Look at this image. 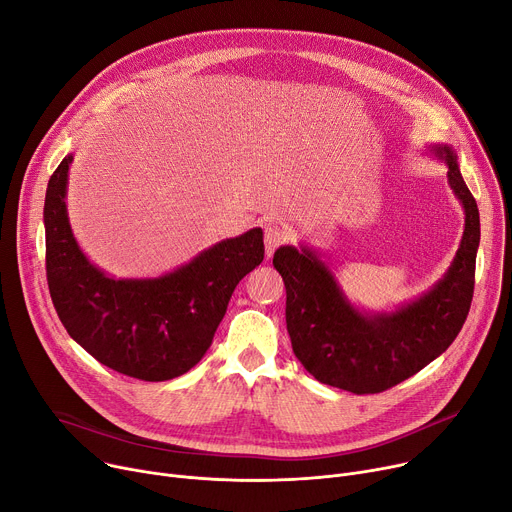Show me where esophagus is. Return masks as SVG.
<instances>
[{"label":"esophagus","mask_w":512,"mask_h":512,"mask_svg":"<svg viewBox=\"0 0 512 512\" xmlns=\"http://www.w3.org/2000/svg\"><path fill=\"white\" fill-rule=\"evenodd\" d=\"M285 240H287V231L281 225L268 223L264 227V252H266V258H270L274 254V250H277Z\"/></svg>","instance_id":"1"}]
</instances>
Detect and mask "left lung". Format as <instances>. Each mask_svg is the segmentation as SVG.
Listing matches in <instances>:
<instances>
[{
	"mask_svg": "<svg viewBox=\"0 0 512 512\" xmlns=\"http://www.w3.org/2000/svg\"><path fill=\"white\" fill-rule=\"evenodd\" d=\"M447 166V182L465 213L463 238L443 277L426 293L387 311H367L342 291L334 270L307 244L281 246L272 264L287 289V330L299 363L320 383L352 393H379L424 369L457 338L474 297L480 211L457 153L426 147Z\"/></svg>",
	"mask_w": 512,
	"mask_h": 512,
	"instance_id": "obj_1",
	"label": "left lung"
}]
</instances>
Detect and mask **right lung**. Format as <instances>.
<instances>
[{"label": "right lung", "mask_w": 512, "mask_h": 512, "mask_svg": "<svg viewBox=\"0 0 512 512\" xmlns=\"http://www.w3.org/2000/svg\"><path fill=\"white\" fill-rule=\"evenodd\" d=\"M73 153L45 196L47 281L69 336L102 365L143 381L184 375L209 350L229 297L264 260L262 229L221 240L186 264L147 279H116L77 244L67 215Z\"/></svg>", "instance_id": "add662e5"}]
</instances>
